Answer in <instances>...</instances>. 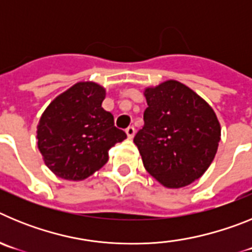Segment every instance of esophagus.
<instances>
[{
  "label": "esophagus",
  "mask_w": 252,
  "mask_h": 252,
  "mask_svg": "<svg viewBox=\"0 0 252 252\" xmlns=\"http://www.w3.org/2000/svg\"><path fill=\"white\" fill-rule=\"evenodd\" d=\"M125 131H126V135H127L128 139H132V137L135 136V132H136L133 126H128V127L126 128V130H125Z\"/></svg>",
  "instance_id": "34e87169"
}]
</instances>
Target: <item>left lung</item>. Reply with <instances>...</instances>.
<instances>
[{
	"instance_id": "8db88e82",
	"label": "left lung",
	"mask_w": 252,
	"mask_h": 252,
	"mask_svg": "<svg viewBox=\"0 0 252 252\" xmlns=\"http://www.w3.org/2000/svg\"><path fill=\"white\" fill-rule=\"evenodd\" d=\"M144 94V126L133 137L144 166L166 188L193 183L211 165L221 140L215 111L178 81L149 87Z\"/></svg>"
}]
</instances>
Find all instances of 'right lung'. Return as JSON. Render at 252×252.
<instances>
[{
	"label": "right lung",
	"instance_id": "add662e5",
	"mask_svg": "<svg viewBox=\"0 0 252 252\" xmlns=\"http://www.w3.org/2000/svg\"><path fill=\"white\" fill-rule=\"evenodd\" d=\"M106 90L79 82L58 95L40 117L37 148L45 165L66 180H83L101 169L108 150L126 139L102 108Z\"/></svg>",
	"mask_w": 252,
	"mask_h": 252
}]
</instances>
